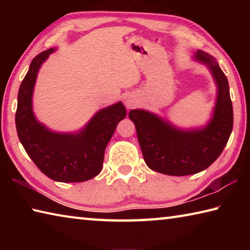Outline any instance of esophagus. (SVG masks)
I'll return each instance as SVG.
<instances>
[{
    "label": "esophagus",
    "instance_id": "34e87169",
    "mask_svg": "<svg viewBox=\"0 0 250 250\" xmlns=\"http://www.w3.org/2000/svg\"><path fill=\"white\" fill-rule=\"evenodd\" d=\"M125 104H126V107H128V109H131V108H133L134 105H135V101L132 100V99H128V100H126Z\"/></svg>",
    "mask_w": 250,
    "mask_h": 250
}]
</instances>
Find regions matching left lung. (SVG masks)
I'll return each mask as SVG.
<instances>
[{
	"label": "left lung",
	"instance_id": "1",
	"mask_svg": "<svg viewBox=\"0 0 250 250\" xmlns=\"http://www.w3.org/2000/svg\"><path fill=\"white\" fill-rule=\"evenodd\" d=\"M194 59L208 67L217 84L214 113L205 126L182 130L146 110L129 112L146 166L162 174L184 176L205 170L221 155L232 130L234 115L225 74L215 58L203 50H197Z\"/></svg>",
	"mask_w": 250,
	"mask_h": 250
}]
</instances>
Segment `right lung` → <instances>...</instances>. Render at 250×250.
Segmentation results:
<instances>
[{
  "label": "right lung",
  "mask_w": 250,
  "mask_h": 250,
  "mask_svg": "<svg viewBox=\"0 0 250 250\" xmlns=\"http://www.w3.org/2000/svg\"><path fill=\"white\" fill-rule=\"evenodd\" d=\"M54 50L37 55L21 83L16 131L26 153L46 176L65 183L84 182L100 173L105 146L126 110L122 103L101 109L77 133L54 132L37 121L32 107L34 86L42 64Z\"/></svg>",
  "instance_id": "right-lung-1"
}]
</instances>
